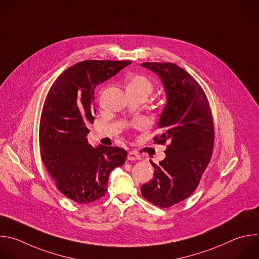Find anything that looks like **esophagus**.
I'll list each match as a JSON object with an SVG mask.
<instances>
[{"instance_id":"34e87169","label":"esophagus","mask_w":259,"mask_h":259,"mask_svg":"<svg viewBox=\"0 0 259 259\" xmlns=\"http://www.w3.org/2000/svg\"><path fill=\"white\" fill-rule=\"evenodd\" d=\"M127 158L129 160H138V159H140V155H138L135 151H129Z\"/></svg>"}]
</instances>
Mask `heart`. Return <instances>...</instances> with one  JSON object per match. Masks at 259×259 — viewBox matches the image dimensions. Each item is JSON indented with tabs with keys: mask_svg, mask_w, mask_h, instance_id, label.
<instances>
[{
	"mask_svg": "<svg viewBox=\"0 0 259 259\" xmlns=\"http://www.w3.org/2000/svg\"><path fill=\"white\" fill-rule=\"evenodd\" d=\"M127 91L148 96L153 91V83L143 75H134L128 79Z\"/></svg>",
	"mask_w": 259,
	"mask_h": 259,
	"instance_id": "obj_1",
	"label": "heart"
}]
</instances>
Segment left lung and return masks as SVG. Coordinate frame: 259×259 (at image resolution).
Instances as JSON below:
<instances>
[{
    "label": "left lung",
    "mask_w": 259,
    "mask_h": 259,
    "mask_svg": "<svg viewBox=\"0 0 259 259\" xmlns=\"http://www.w3.org/2000/svg\"><path fill=\"white\" fill-rule=\"evenodd\" d=\"M142 67L157 74L166 104L158 120L154 142L169 144L165 157L153 165V178L141 186L142 196L159 207H169L189 197L210 161L214 130L207 98L198 82L173 63L146 62Z\"/></svg>",
    "instance_id": "1"
}]
</instances>
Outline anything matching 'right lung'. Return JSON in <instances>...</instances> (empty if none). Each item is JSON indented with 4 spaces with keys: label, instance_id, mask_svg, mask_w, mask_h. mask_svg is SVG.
I'll use <instances>...</instances> for the list:
<instances>
[{
    "label": "right lung",
    "instance_id": "add662e5",
    "mask_svg": "<svg viewBox=\"0 0 259 259\" xmlns=\"http://www.w3.org/2000/svg\"><path fill=\"white\" fill-rule=\"evenodd\" d=\"M131 64L130 61H83L65 70L51 88L39 125L40 155L60 192L83 204L107 192L111 171L127 151L88 141L95 120V89Z\"/></svg>",
    "mask_w": 259,
    "mask_h": 259
}]
</instances>
